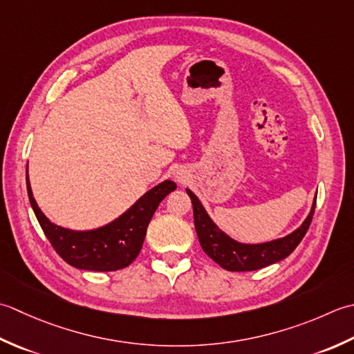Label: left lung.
I'll use <instances>...</instances> for the list:
<instances>
[{"label":"left lung","mask_w":354,"mask_h":354,"mask_svg":"<svg viewBox=\"0 0 354 354\" xmlns=\"http://www.w3.org/2000/svg\"><path fill=\"white\" fill-rule=\"evenodd\" d=\"M187 196L191 197L194 209V225H196L198 241L201 248L211 257L215 263L229 272H249L263 269L266 266L275 264L281 259L288 257L297 249L298 244L304 238L307 229L312 223L316 197L313 200L312 209L302 225L295 229L293 232L277 240L266 243H240L229 236L226 232L215 225L214 220L209 217L205 206L201 205L198 197L191 189H186Z\"/></svg>","instance_id":"obj_1"}]
</instances>
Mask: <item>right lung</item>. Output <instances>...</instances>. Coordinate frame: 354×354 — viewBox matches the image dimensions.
<instances>
[{"instance_id": "add662e5", "label": "right lung", "mask_w": 354, "mask_h": 354, "mask_svg": "<svg viewBox=\"0 0 354 354\" xmlns=\"http://www.w3.org/2000/svg\"><path fill=\"white\" fill-rule=\"evenodd\" d=\"M26 182L33 212L57 255L76 269L93 272H113L131 264L142 249L156 209L177 187L172 180H165L151 187L124 214L106 225L88 230H73L55 225L41 211L28 180V163Z\"/></svg>"}]
</instances>
